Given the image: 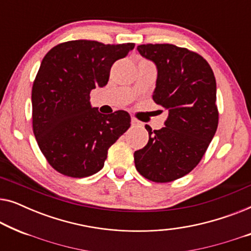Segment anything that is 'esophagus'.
<instances>
[{
	"label": "esophagus",
	"mask_w": 251,
	"mask_h": 251,
	"mask_svg": "<svg viewBox=\"0 0 251 251\" xmlns=\"http://www.w3.org/2000/svg\"><path fill=\"white\" fill-rule=\"evenodd\" d=\"M131 125L132 126H139L140 122L136 118H131Z\"/></svg>",
	"instance_id": "esophagus-1"
}]
</instances>
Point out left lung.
I'll list each match as a JSON object with an SVG mask.
<instances>
[{
    "instance_id": "8db88e82",
    "label": "left lung",
    "mask_w": 251,
    "mask_h": 251,
    "mask_svg": "<svg viewBox=\"0 0 251 251\" xmlns=\"http://www.w3.org/2000/svg\"><path fill=\"white\" fill-rule=\"evenodd\" d=\"M137 50L157 70L153 100L168 111L166 126L149 131V143L133 154L138 173L168 183L191 173L218 126L216 78L200 54L174 44H142Z\"/></svg>"
}]
</instances>
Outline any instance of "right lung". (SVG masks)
<instances>
[{
  "label": "right lung",
  "instance_id": "obj_1",
  "mask_svg": "<svg viewBox=\"0 0 251 251\" xmlns=\"http://www.w3.org/2000/svg\"><path fill=\"white\" fill-rule=\"evenodd\" d=\"M133 48L76 40L44 56L32 89L33 131L58 173L74 178L98 173L109 147L129 129L128 112L101 114L91 107L90 92L107 84L112 65Z\"/></svg>",
  "mask_w": 251,
  "mask_h": 251
}]
</instances>
